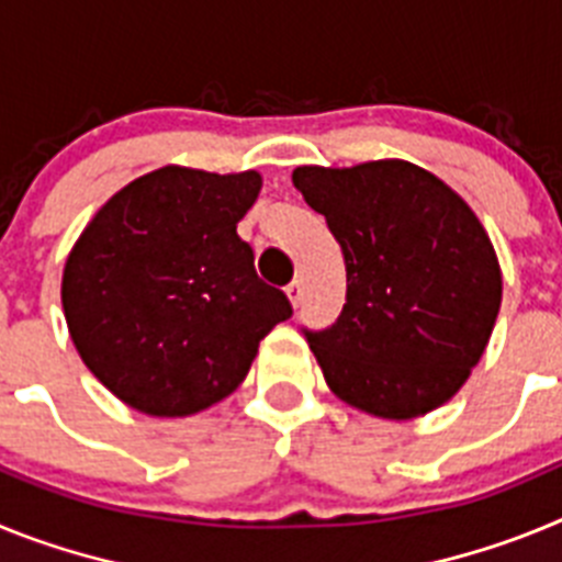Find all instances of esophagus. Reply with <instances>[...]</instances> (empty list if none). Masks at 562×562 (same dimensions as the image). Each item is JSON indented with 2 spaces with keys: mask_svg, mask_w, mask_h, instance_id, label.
<instances>
[{
  "mask_svg": "<svg viewBox=\"0 0 562 562\" xmlns=\"http://www.w3.org/2000/svg\"><path fill=\"white\" fill-rule=\"evenodd\" d=\"M286 297L292 301V306L301 304V297H304V286H301V281H292V284L286 286Z\"/></svg>",
  "mask_w": 562,
  "mask_h": 562,
  "instance_id": "esophagus-1",
  "label": "esophagus"
}]
</instances>
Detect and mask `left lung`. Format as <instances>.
<instances>
[{"label": "left lung", "instance_id": "left-lung-1", "mask_svg": "<svg viewBox=\"0 0 562 562\" xmlns=\"http://www.w3.org/2000/svg\"><path fill=\"white\" fill-rule=\"evenodd\" d=\"M346 261L335 324L304 329L329 389L366 414L414 419L464 385L501 310L493 241L453 188L405 160L301 166Z\"/></svg>", "mask_w": 562, "mask_h": 562}]
</instances>
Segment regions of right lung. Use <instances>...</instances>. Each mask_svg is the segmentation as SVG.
Wrapping results in <instances>:
<instances>
[{
    "instance_id": "add662e5",
    "label": "right lung",
    "mask_w": 562,
    "mask_h": 562,
    "mask_svg": "<svg viewBox=\"0 0 562 562\" xmlns=\"http://www.w3.org/2000/svg\"><path fill=\"white\" fill-rule=\"evenodd\" d=\"M256 171L166 166L117 191L64 265L61 304L87 369L148 416H191L241 385L258 342L292 315L236 225Z\"/></svg>"
}]
</instances>
